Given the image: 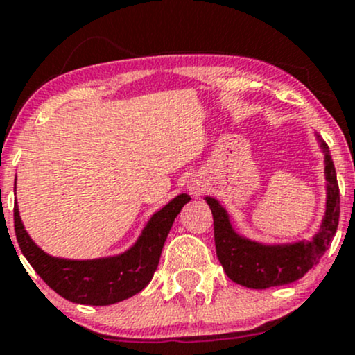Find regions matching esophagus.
Here are the masks:
<instances>
[{"mask_svg": "<svg viewBox=\"0 0 355 355\" xmlns=\"http://www.w3.org/2000/svg\"><path fill=\"white\" fill-rule=\"evenodd\" d=\"M203 182L198 180V178H190L189 183H187V189H189V193L193 195V197H198V195L203 191Z\"/></svg>", "mask_w": 355, "mask_h": 355, "instance_id": "esophagus-1", "label": "esophagus"}]
</instances>
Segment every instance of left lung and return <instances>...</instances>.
<instances>
[{"label":"left lung","mask_w":355,"mask_h":355,"mask_svg":"<svg viewBox=\"0 0 355 355\" xmlns=\"http://www.w3.org/2000/svg\"><path fill=\"white\" fill-rule=\"evenodd\" d=\"M324 152V173L327 182V200L320 229L311 240L294 243H267L245 239L234 230L227 210L217 198L205 197L214 215L215 248L223 270L235 284L248 288H268L287 285L302 279L331 245L339 225L340 195L337 185L336 166L329 153V146L315 135Z\"/></svg>","instance_id":"1"}]
</instances>
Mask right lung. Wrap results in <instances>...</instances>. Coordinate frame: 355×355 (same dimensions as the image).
I'll list each match as a JSON object with an SVG mask.
<instances>
[{
    "label": "right lung",
    "mask_w": 355,
    "mask_h": 355,
    "mask_svg": "<svg viewBox=\"0 0 355 355\" xmlns=\"http://www.w3.org/2000/svg\"><path fill=\"white\" fill-rule=\"evenodd\" d=\"M189 202L187 193L177 195L164 209L155 211L128 250L113 257L70 260L48 255L24 230L18 203H15L16 240L36 274L63 299L83 305L116 304L144 291L152 280L166 235Z\"/></svg>",
    "instance_id": "right-lung-1"
}]
</instances>
